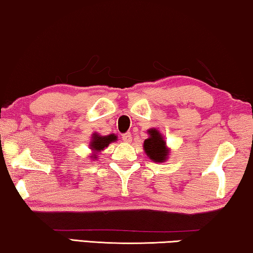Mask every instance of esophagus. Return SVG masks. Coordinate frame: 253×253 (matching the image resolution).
<instances>
[{"label": "esophagus", "instance_id": "34e87169", "mask_svg": "<svg viewBox=\"0 0 253 253\" xmlns=\"http://www.w3.org/2000/svg\"><path fill=\"white\" fill-rule=\"evenodd\" d=\"M123 141L124 142H130L131 141V134L130 133H125L123 134Z\"/></svg>", "mask_w": 253, "mask_h": 253}]
</instances>
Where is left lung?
Wrapping results in <instances>:
<instances>
[{
	"label": "left lung",
	"instance_id": "obj_1",
	"mask_svg": "<svg viewBox=\"0 0 253 253\" xmlns=\"http://www.w3.org/2000/svg\"><path fill=\"white\" fill-rule=\"evenodd\" d=\"M150 137L144 141V150L151 160L156 163H163L167 159L168 150L166 148V142L157 129L149 130Z\"/></svg>",
	"mask_w": 253,
	"mask_h": 253
}]
</instances>
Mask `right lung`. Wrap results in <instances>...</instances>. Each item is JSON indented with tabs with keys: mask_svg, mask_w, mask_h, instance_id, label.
Returning a JSON list of instances; mask_svg holds the SVG:
<instances>
[{
	"mask_svg": "<svg viewBox=\"0 0 253 253\" xmlns=\"http://www.w3.org/2000/svg\"><path fill=\"white\" fill-rule=\"evenodd\" d=\"M117 139V136L115 135H108V136H99V135L94 134L92 142H90V146H92V150L94 151H101L103 150L104 148L110 144L111 142H114ZM96 158V157H95Z\"/></svg>",
	"mask_w": 253,
	"mask_h": 253,
	"instance_id": "right-lung-1",
	"label": "right lung"
}]
</instances>
